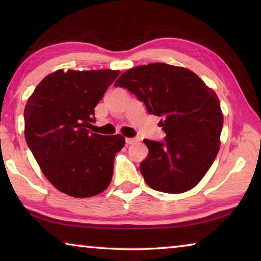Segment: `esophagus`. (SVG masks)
Returning <instances> with one entry per match:
<instances>
[{"instance_id":"esophagus-1","label":"esophagus","mask_w":261,"mask_h":261,"mask_svg":"<svg viewBox=\"0 0 261 261\" xmlns=\"http://www.w3.org/2000/svg\"><path fill=\"white\" fill-rule=\"evenodd\" d=\"M138 140H139L138 138H125V143H126V145H131Z\"/></svg>"}]
</instances>
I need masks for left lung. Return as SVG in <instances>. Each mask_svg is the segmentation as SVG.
Wrapping results in <instances>:
<instances>
[{
	"mask_svg": "<svg viewBox=\"0 0 261 261\" xmlns=\"http://www.w3.org/2000/svg\"><path fill=\"white\" fill-rule=\"evenodd\" d=\"M162 117V141L144 139L148 155L140 173L149 188L182 193L200 182L218 155L223 115L215 92L196 73L166 63L127 70L114 84Z\"/></svg>",
	"mask_w": 261,
	"mask_h": 261,
	"instance_id": "obj_1",
	"label": "left lung"
}]
</instances>
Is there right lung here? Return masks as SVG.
I'll return each mask as SVG.
<instances>
[{"label": "right lung", "instance_id": "right-lung-1", "mask_svg": "<svg viewBox=\"0 0 261 261\" xmlns=\"http://www.w3.org/2000/svg\"><path fill=\"white\" fill-rule=\"evenodd\" d=\"M120 71L59 70L35 87L24 110L25 139L46 178L71 197L105 191L112 180L114 158L124 146L121 135L87 129L94 108Z\"/></svg>", "mask_w": 261, "mask_h": 261}]
</instances>
